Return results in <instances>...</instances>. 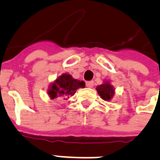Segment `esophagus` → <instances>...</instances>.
<instances>
[{"mask_svg":"<svg viewBox=\"0 0 160 160\" xmlns=\"http://www.w3.org/2000/svg\"><path fill=\"white\" fill-rule=\"evenodd\" d=\"M93 82L92 81H89V82H86V86L88 87V88H92L93 87Z\"/></svg>","mask_w":160,"mask_h":160,"instance_id":"obj_1","label":"esophagus"}]
</instances>
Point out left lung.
I'll return each instance as SVG.
<instances>
[{
  "label": "left lung",
  "mask_w": 160,
  "mask_h": 160,
  "mask_svg": "<svg viewBox=\"0 0 160 160\" xmlns=\"http://www.w3.org/2000/svg\"><path fill=\"white\" fill-rule=\"evenodd\" d=\"M100 98L104 101H110L112 98L114 97L115 89L111 82L108 80H104L103 82L100 85H98L96 88Z\"/></svg>",
  "instance_id": "left-lung-1"
}]
</instances>
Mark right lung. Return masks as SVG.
I'll use <instances>...</instances> for the list:
<instances>
[{"label":"right lung","mask_w":160,"mask_h":160,"mask_svg":"<svg viewBox=\"0 0 160 160\" xmlns=\"http://www.w3.org/2000/svg\"><path fill=\"white\" fill-rule=\"evenodd\" d=\"M85 88V82L74 79L71 74L62 73L58 77L56 80L49 85L48 93L51 99L58 98H65L67 99L69 96H73L78 88Z\"/></svg>","instance_id":"1"}]
</instances>
